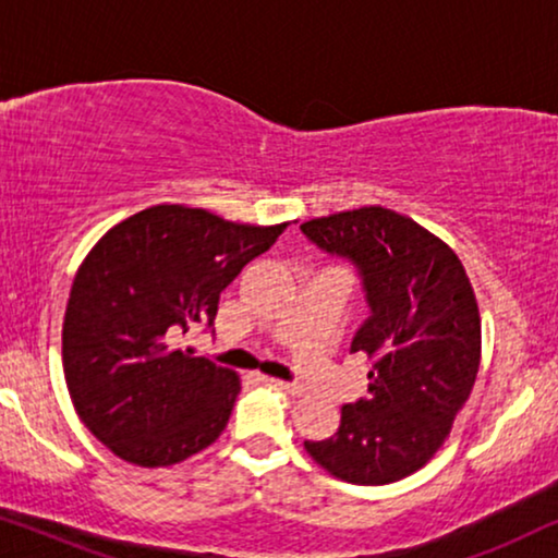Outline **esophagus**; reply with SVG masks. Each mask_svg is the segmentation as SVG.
<instances>
[{
    "label": "esophagus",
    "instance_id": "34e87169",
    "mask_svg": "<svg viewBox=\"0 0 558 558\" xmlns=\"http://www.w3.org/2000/svg\"><path fill=\"white\" fill-rule=\"evenodd\" d=\"M271 384L279 386L281 391H287V393H292V396H304V393H307V391H304V386L289 384V380H281V378H271Z\"/></svg>",
    "mask_w": 558,
    "mask_h": 558
}]
</instances>
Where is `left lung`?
Listing matches in <instances>:
<instances>
[{
	"mask_svg": "<svg viewBox=\"0 0 558 558\" xmlns=\"http://www.w3.org/2000/svg\"><path fill=\"white\" fill-rule=\"evenodd\" d=\"M300 228L357 266L371 307L350 345L371 361L368 396L342 407L330 439L304 449L345 483H396L437 454L475 386L483 340L468 271L445 241L380 205Z\"/></svg>",
	"mask_w": 558,
	"mask_h": 558,
	"instance_id": "obj_1",
	"label": "left lung"
}]
</instances>
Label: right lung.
<instances>
[{
    "instance_id": "obj_1",
    "label": "right lung",
    "mask_w": 558,
    "mask_h": 558,
    "mask_svg": "<svg viewBox=\"0 0 558 558\" xmlns=\"http://www.w3.org/2000/svg\"><path fill=\"white\" fill-rule=\"evenodd\" d=\"M287 226L151 205L88 251L68 296L63 371L75 414L113 454L167 468L220 437L239 373L178 342L213 325L220 292Z\"/></svg>"
}]
</instances>
